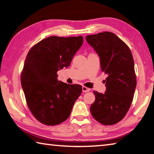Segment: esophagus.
<instances>
[{
  "label": "esophagus",
  "mask_w": 154,
  "mask_h": 154,
  "mask_svg": "<svg viewBox=\"0 0 154 154\" xmlns=\"http://www.w3.org/2000/svg\"><path fill=\"white\" fill-rule=\"evenodd\" d=\"M91 91V88H88L87 87H85V86H83L82 87V91L84 93H87V92H89V91Z\"/></svg>",
  "instance_id": "obj_1"
}]
</instances>
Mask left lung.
I'll return each mask as SVG.
<instances>
[{
  "label": "left lung",
  "mask_w": 154,
  "mask_h": 154,
  "mask_svg": "<svg viewBox=\"0 0 154 154\" xmlns=\"http://www.w3.org/2000/svg\"><path fill=\"white\" fill-rule=\"evenodd\" d=\"M86 40L98 53L102 72L107 75L106 93L93 91L95 101L91 113L102 125H115L125 118L133 102L137 85L133 55L127 45L112 32L88 35Z\"/></svg>",
  "instance_id": "left-lung-1"
}]
</instances>
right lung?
Segmentation results:
<instances>
[{"instance_id": "right-lung-1", "label": "right lung", "mask_w": 154, "mask_h": 154, "mask_svg": "<svg viewBox=\"0 0 154 154\" xmlns=\"http://www.w3.org/2000/svg\"><path fill=\"white\" fill-rule=\"evenodd\" d=\"M83 43V37L52 36L36 43L29 51L21 74L27 105L37 120L55 126L69 116L82 86L57 80L59 69L67 67Z\"/></svg>"}]
</instances>
